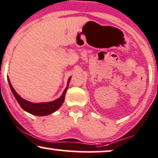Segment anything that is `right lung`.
I'll list each match as a JSON object with an SVG mask.
<instances>
[{
	"label": "right lung",
	"mask_w": 158,
	"mask_h": 158,
	"mask_svg": "<svg viewBox=\"0 0 158 158\" xmlns=\"http://www.w3.org/2000/svg\"><path fill=\"white\" fill-rule=\"evenodd\" d=\"M70 78H69L68 79V84L70 80ZM9 81V85H10V89H11L12 92H13V95L16 99V100L18 101V103H19L20 106L26 112H29V113L32 114V115H40V116H44L52 114V112H55L57 110L60 108V106L63 104L64 101V98L66 92H67V87L65 88V90L64 91L63 94H62L61 97L60 98L57 99L56 100H54L52 102H48V103H33L31 102L27 101V100L22 99L18 94L16 93V91H15L14 88L12 86L11 83L10 82V79L8 78Z\"/></svg>",
	"instance_id": "obj_1"
}]
</instances>
